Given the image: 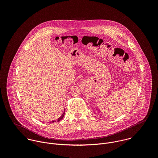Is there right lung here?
Returning <instances> with one entry per match:
<instances>
[{"instance_id":"right-lung-1","label":"right lung","mask_w":158,"mask_h":158,"mask_svg":"<svg viewBox=\"0 0 158 158\" xmlns=\"http://www.w3.org/2000/svg\"><path fill=\"white\" fill-rule=\"evenodd\" d=\"M64 114H65V109H64V111H63V114L57 119V120H53V121H52V122H50V123H54V122H59V121H60L63 117H64Z\"/></svg>"}]
</instances>
